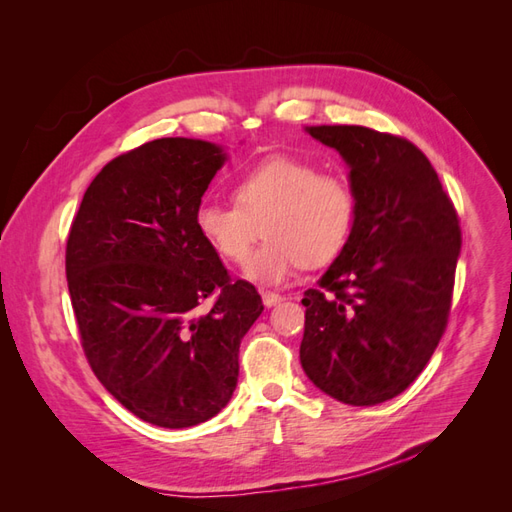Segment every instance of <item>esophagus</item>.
Segmentation results:
<instances>
[{
    "mask_svg": "<svg viewBox=\"0 0 512 512\" xmlns=\"http://www.w3.org/2000/svg\"><path fill=\"white\" fill-rule=\"evenodd\" d=\"M282 301H284L282 294H277V292H262V303H265L267 307H273V305L282 303Z\"/></svg>",
    "mask_w": 512,
    "mask_h": 512,
    "instance_id": "esophagus-1",
    "label": "esophagus"
}]
</instances>
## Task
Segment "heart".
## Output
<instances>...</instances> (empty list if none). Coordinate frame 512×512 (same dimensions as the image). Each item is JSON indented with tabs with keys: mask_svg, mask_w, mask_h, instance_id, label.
I'll use <instances>...</instances> for the list:
<instances>
[{
	"mask_svg": "<svg viewBox=\"0 0 512 512\" xmlns=\"http://www.w3.org/2000/svg\"><path fill=\"white\" fill-rule=\"evenodd\" d=\"M237 205L205 200L196 209V230L230 265H241L259 234L268 241L245 265L258 284H282L301 265L320 267L346 245L354 224V194L333 175L290 156L258 162L232 185Z\"/></svg>",
	"mask_w": 512,
	"mask_h": 512,
	"instance_id": "heart-1",
	"label": "heart"
}]
</instances>
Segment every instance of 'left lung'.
<instances>
[{
	"mask_svg": "<svg viewBox=\"0 0 512 512\" xmlns=\"http://www.w3.org/2000/svg\"><path fill=\"white\" fill-rule=\"evenodd\" d=\"M305 132L348 164L354 224L301 301V365L342 404L376 406L408 389L446 329L461 250L457 211L406 138L363 126Z\"/></svg>",
	"mask_w": 512,
	"mask_h": 512,
	"instance_id": "obj_1",
	"label": "left lung"
}]
</instances>
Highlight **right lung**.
Returning <instances> with one entry per match:
<instances>
[{
	"mask_svg": "<svg viewBox=\"0 0 512 512\" xmlns=\"http://www.w3.org/2000/svg\"><path fill=\"white\" fill-rule=\"evenodd\" d=\"M226 160L198 138L145 143L100 170L70 228L66 275L87 361L123 408L166 429L228 404L241 339L265 309L196 230Z\"/></svg>",
	"mask_w": 512,
	"mask_h": 512,
	"instance_id": "add662e5",
	"label": "right lung"
}]
</instances>
